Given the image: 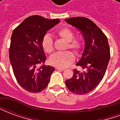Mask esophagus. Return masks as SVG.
Here are the masks:
<instances>
[{
  "instance_id": "obj_1",
  "label": "esophagus",
  "mask_w": 120,
  "mask_h": 120,
  "mask_svg": "<svg viewBox=\"0 0 120 120\" xmlns=\"http://www.w3.org/2000/svg\"><path fill=\"white\" fill-rule=\"evenodd\" d=\"M55 69H57V70H60V71H64L65 70V69H64V68H55Z\"/></svg>"
}]
</instances>
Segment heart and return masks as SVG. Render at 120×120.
I'll use <instances>...</instances> for the list:
<instances>
[{"mask_svg": "<svg viewBox=\"0 0 120 120\" xmlns=\"http://www.w3.org/2000/svg\"><path fill=\"white\" fill-rule=\"evenodd\" d=\"M60 37L68 42L67 48H70L76 54H79L83 48V43L80 40L74 39L75 35L73 32L68 27L60 29L58 31ZM42 45L45 52L50 53L54 49L53 40L50 34L45 35L42 39ZM75 60L73 53L69 51L56 52L49 58V62L52 65L60 68H64L70 65Z\"/></svg>", "mask_w": 120, "mask_h": 120, "instance_id": "heart-1", "label": "heart"}]
</instances>
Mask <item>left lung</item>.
Listing matches in <instances>:
<instances>
[{
	"instance_id": "8db88e82",
	"label": "left lung",
	"mask_w": 120,
	"mask_h": 120,
	"mask_svg": "<svg viewBox=\"0 0 120 120\" xmlns=\"http://www.w3.org/2000/svg\"><path fill=\"white\" fill-rule=\"evenodd\" d=\"M65 20L80 30L85 40L82 56L76 64L82 71L74 69L73 77L65 80V85L74 94H86L94 90L105 75L111 56L108 40L103 31L86 17H73Z\"/></svg>"
}]
</instances>
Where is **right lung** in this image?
<instances>
[{
  "label": "right lung",
  "instance_id": "add662e5",
  "mask_svg": "<svg viewBox=\"0 0 120 120\" xmlns=\"http://www.w3.org/2000/svg\"><path fill=\"white\" fill-rule=\"evenodd\" d=\"M60 22L39 15L26 18L13 31L9 49V60L19 85L30 93L46 88L55 68L44 64L46 56L42 42L48 30Z\"/></svg>",
  "mask_w": 120,
  "mask_h": 120
}]
</instances>
